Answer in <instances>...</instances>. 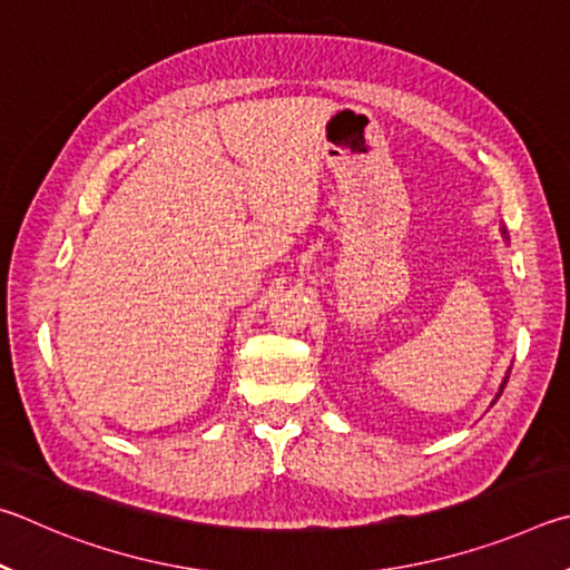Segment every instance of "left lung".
Listing matches in <instances>:
<instances>
[{"mask_svg":"<svg viewBox=\"0 0 570 570\" xmlns=\"http://www.w3.org/2000/svg\"><path fill=\"white\" fill-rule=\"evenodd\" d=\"M503 235H505V229H503ZM505 383H508V375H505V381H503V385H501V391H498V395H495V397H501V393H503V387H505Z\"/></svg>","mask_w":570,"mask_h":570,"instance_id":"left-lung-1","label":"left lung"}]
</instances>
